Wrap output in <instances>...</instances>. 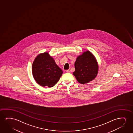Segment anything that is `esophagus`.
Wrapping results in <instances>:
<instances>
[{
    "label": "esophagus",
    "mask_w": 133,
    "mask_h": 133,
    "mask_svg": "<svg viewBox=\"0 0 133 133\" xmlns=\"http://www.w3.org/2000/svg\"><path fill=\"white\" fill-rule=\"evenodd\" d=\"M66 72H67L68 73H70V69H68V70H66Z\"/></svg>",
    "instance_id": "1"
}]
</instances>
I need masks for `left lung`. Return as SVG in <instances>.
I'll return each instance as SVG.
<instances>
[{
    "label": "left lung",
    "mask_w": 133,
    "mask_h": 133,
    "mask_svg": "<svg viewBox=\"0 0 133 133\" xmlns=\"http://www.w3.org/2000/svg\"><path fill=\"white\" fill-rule=\"evenodd\" d=\"M73 75L80 84H85L93 80L98 72V64L94 55L89 51L78 56L75 64Z\"/></svg>",
    "instance_id": "1"
}]
</instances>
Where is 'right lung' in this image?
Instances as JSON below:
<instances>
[{"label": "right lung", "instance_id": "obj_1", "mask_svg": "<svg viewBox=\"0 0 133 133\" xmlns=\"http://www.w3.org/2000/svg\"><path fill=\"white\" fill-rule=\"evenodd\" d=\"M32 70L33 77L38 84L49 88L55 85L63 74L62 69L47 52L40 54L36 57Z\"/></svg>", "mask_w": 133, "mask_h": 133}]
</instances>
